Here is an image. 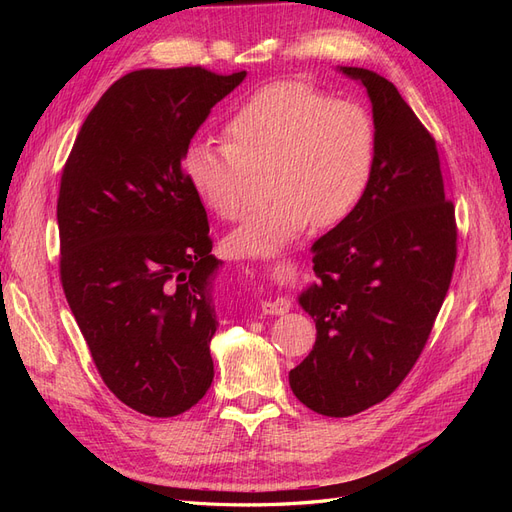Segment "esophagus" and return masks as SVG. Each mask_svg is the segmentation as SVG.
I'll list each match as a JSON object with an SVG mask.
<instances>
[{"mask_svg": "<svg viewBox=\"0 0 512 512\" xmlns=\"http://www.w3.org/2000/svg\"><path fill=\"white\" fill-rule=\"evenodd\" d=\"M262 314L265 316H282L290 309V303L286 299H275V301H262L260 305Z\"/></svg>", "mask_w": 512, "mask_h": 512, "instance_id": "esophagus-1", "label": "esophagus"}]
</instances>
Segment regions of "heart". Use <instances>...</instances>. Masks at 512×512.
I'll return each mask as SVG.
<instances>
[{
  "label": "heart",
  "instance_id": "b5f03b06",
  "mask_svg": "<svg viewBox=\"0 0 512 512\" xmlns=\"http://www.w3.org/2000/svg\"><path fill=\"white\" fill-rule=\"evenodd\" d=\"M228 141L196 138L183 173L207 209L235 220L254 170L267 164L265 198L226 237L230 254L269 258L312 220L329 228L356 211L374 177L378 138L361 104L305 83H273L232 111Z\"/></svg>",
  "mask_w": 512,
  "mask_h": 512
}]
</instances>
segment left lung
<instances>
[{
    "label": "left lung",
    "mask_w": 512,
    "mask_h": 512,
    "mask_svg": "<svg viewBox=\"0 0 512 512\" xmlns=\"http://www.w3.org/2000/svg\"><path fill=\"white\" fill-rule=\"evenodd\" d=\"M339 72L367 89L376 166L361 205L312 245L316 282L299 305L316 322V344L288 374L301 404L335 418L380 404L410 374L457 258L433 136L384 76Z\"/></svg>",
    "instance_id": "8db88e82"
}]
</instances>
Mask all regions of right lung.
Segmentation results:
<instances>
[{"instance_id": "1", "label": "right lung", "mask_w": 512, "mask_h": 512, "mask_svg": "<svg viewBox=\"0 0 512 512\" xmlns=\"http://www.w3.org/2000/svg\"><path fill=\"white\" fill-rule=\"evenodd\" d=\"M243 79L200 66L121 76L87 115L61 173V286L104 384L147 416L190 410L213 382L222 260L183 153Z\"/></svg>"}]
</instances>
